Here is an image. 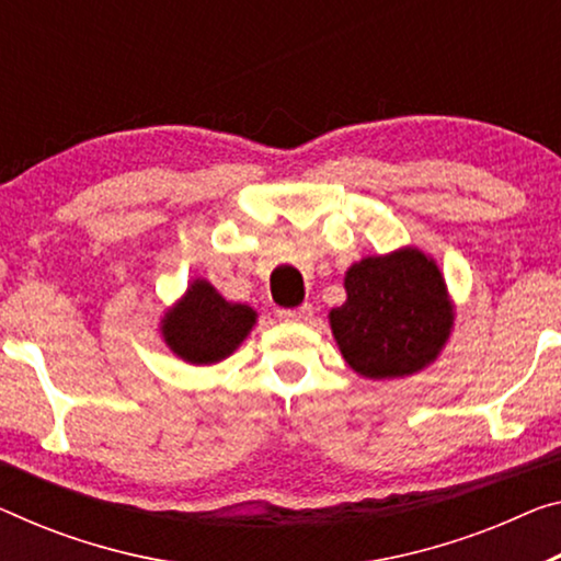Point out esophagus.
Masks as SVG:
<instances>
[{
    "label": "esophagus",
    "mask_w": 561,
    "mask_h": 561,
    "mask_svg": "<svg viewBox=\"0 0 561 561\" xmlns=\"http://www.w3.org/2000/svg\"><path fill=\"white\" fill-rule=\"evenodd\" d=\"M278 313V318H283V321H290V323H304L308 321L310 316H313V308H310L308 304L298 306V308H278L275 310Z\"/></svg>",
    "instance_id": "34e87169"
}]
</instances>
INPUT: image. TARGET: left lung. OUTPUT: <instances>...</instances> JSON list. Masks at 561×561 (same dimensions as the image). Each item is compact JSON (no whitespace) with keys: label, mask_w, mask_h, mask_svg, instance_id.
Returning a JSON list of instances; mask_svg holds the SVG:
<instances>
[{"label":"left lung","mask_w":561,"mask_h":561,"mask_svg":"<svg viewBox=\"0 0 561 561\" xmlns=\"http://www.w3.org/2000/svg\"><path fill=\"white\" fill-rule=\"evenodd\" d=\"M346 304L333 308L341 356L366 378H403L434 364L454 329V306L434 257L419 248L370 255L346 273Z\"/></svg>","instance_id":"1"}]
</instances>
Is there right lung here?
<instances>
[{"label": "right lung", "mask_w": 561, "mask_h": 561, "mask_svg": "<svg viewBox=\"0 0 561 561\" xmlns=\"http://www.w3.org/2000/svg\"><path fill=\"white\" fill-rule=\"evenodd\" d=\"M255 318L251 306L230 304L208 280L197 278L162 318L160 331L175 356L195 366H210L245 341Z\"/></svg>", "instance_id": "add662e5"}]
</instances>
